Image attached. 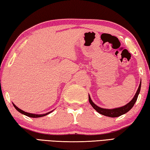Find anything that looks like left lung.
<instances>
[{
  "label": "left lung",
  "instance_id": "obj_1",
  "mask_svg": "<svg viewBox=\"0 0 150 150\" xmlns=\"http://www.w3.org/2000/svg\"><path fill=\"white\" fill-rule=\"evenodd\" d=\"M140 88H141V82L139 83V87L138 88V90H137V92L136 93L135 96H134V98H132V100L125 106H122V107H120V108H116L114 109H105V108H100L98 107V106H96L95 104L93 102L89 96H88V100H89V103L91 105H92L93 108L95 109L98 113H100L104 116H108V117H112V118L118 117V116H120L121 115H124V114L128 112L133 107L134 104H135V103L136 102L137 98H138L139 91H140Z\"/></svg>",
  "mask_w": 150,
  "mask_h": 150
}]
</instances>
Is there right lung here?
Segmentation results:
<instances>
[{"label": "right lung", "instance_id": "1", "mask_svg": "<svg viewBox=\"0 0 150 150\" xmlns=\"http://www.w3.org/2000/svg\"><path fill=\"white\" fill-rule=\"evenodd\" d=\"M12 104H13V103H12ZM13 106H14V108H16V110L19 112L23 114V115H26V116H29V117H31V118H39V117H42V116H45V115H48V114L51 112H47V113H46V114H44V115H35V114L28 113V112H24V111H23V110H22L21 109H20V108H18L16 105H14V104H13Z\"/></svg>", "mask_w": 150, "mask_h": 150}]
</instances>
